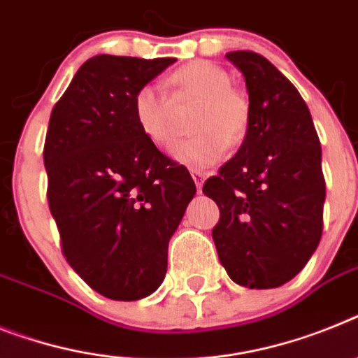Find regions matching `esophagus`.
<instances>
[{
  "label": "esophagus",
  "mask_w": 358,
  "mask_h": 358,
  "mask_svg": "<svg viewBox=\"0 0 358 358\" xmlns=\"http://www.w3.org/2000/svg\"><path fill=\"white\" fill-rule=\"evenodd\" d=\"M191 174H193L194 184H196V191L198 193H202V185H203V180H206V174H203L202 171H191Z\"/></svg>",
  "instance_id": "obj_1"
}]
</instances>
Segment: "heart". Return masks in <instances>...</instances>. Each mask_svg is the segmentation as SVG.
<instances>
[{
	"label": "heart",
	"instance_id": "heart-1",
	"mask_svg": "<svg viewBox=\"0 0 358 358\" xmlns=\"http://www.w3.org/2000/svg\"><path fill=\"white\" fill-rule=\"evenodd\" d=\"M169 87L176 103L198 101L191 118L194 136L173 147V158L189 169H207L218 164L227 145L244 140L251 118L248 96L231 85L229 72L211 62L185 63L171 72ZM133 113L143 136L158 147H169L176 138L174 105L160 87L147 83L134 94Z\"/></svg>",
	"mask_w": 358,
	"mask_h": 358
}]
</instances>
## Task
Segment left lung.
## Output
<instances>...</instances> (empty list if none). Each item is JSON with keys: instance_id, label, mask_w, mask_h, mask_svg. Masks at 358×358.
I'll return each mask as SVG.
<instances>
[{"instance_id": "8db88e82", "label": "left lung", "mask_w": 358, "mask_h": 358, "mask_svg": "<svg viewBox=\"0 0 358 358\" xmlns=\"http://www.w3.org/2000/svg\"><path fill=\"white\" fill-rule=\"evenodd\" d=\"M249 94V127L238 152L203 184L220 209L213 227L231 280L271 289L302 271L322 236V149L308 105L269 59L227 52Z\"/></svg>"}]
</instances>
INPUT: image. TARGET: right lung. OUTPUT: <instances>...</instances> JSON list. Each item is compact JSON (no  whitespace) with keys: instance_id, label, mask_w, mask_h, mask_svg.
<instances>
[{"instance_id":"add662e5","label":"right lung","mask_w":358,"mask_h":358,"mask_svg":"<svg viewBox=\"0 0 358 358\" xmlns=\"http://www.w3.org/2000/svg\"><path fill=\"white\" fill-rule=\"evenodd\" d=\"M174 62L94 56L50 114L43 162L63 255L107 299L140 300L160 287L169 240L196 193L133 113L138 89Z\"/></svg>"}]
</instances>
